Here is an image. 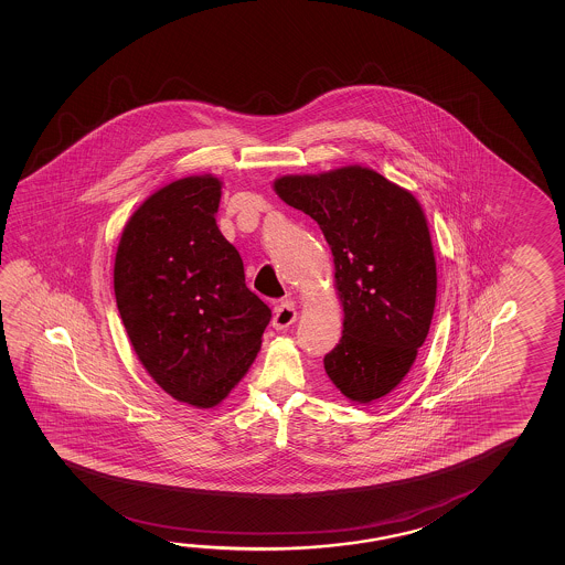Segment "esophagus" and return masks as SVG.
Segmentation results:
<instances>
[{
	"label": "esophagus",
	"mask_w": 565,
	"mask_h": 565,
	"mask_svg": "<svg viewBox=\"0 0 565 565\" xmlns=\"http://www.w3.org/2000/svg\"><path fill=\"white\" fill-rule=\"evenodd\" d=\"M297 311L296 306L291 303V301H284L281 306L276 307L274 309V317H271V324H274V329H287L289 324L296 323Z\"/></svg>",
	"instance_id": "obj_1"
}]
</instances>
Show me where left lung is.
<instances>
[{"instance_id": "left-lung-1", "label": "left lung", "mask_w": 565, "mask_h": 565, "mask_svg": "<svg viewBox=\"0 0 565 565\" xmlns=\"http://www.w3.org/2000/svg\"><path fill=\"white\" fill-rule=\"evenodd\" d=\"M274 191L319 224L333 254L344 319L324 372L354 404L379 402L406 379L434 319L437 266L426 213L371 167L281 175Z\"/></svg>"}]
</instances>
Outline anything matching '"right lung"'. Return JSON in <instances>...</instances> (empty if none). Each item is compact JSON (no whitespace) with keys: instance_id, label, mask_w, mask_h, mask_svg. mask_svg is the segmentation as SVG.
<instances>
[{"instance_id":"1","label":"right lung","mask_w":565,"mask_h":565,"mask_svg":"<svg viewBox=\"0 0 565 565\" xmlns=\"http://www.w3.org/2000/svg\"><path fill=\"white\" fill-rule=\"evenodd\" d=\"M221 177L175 179L124 226L114 258L121 323L149 376L189 406H218L262 347L269 307L216 226Z\"/></svg>"}]
</instances>
